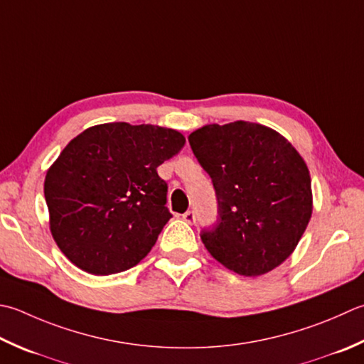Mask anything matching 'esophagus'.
<instances>
[{"instance_id":"34e87169","label":"esophagus","mask_w":364,"mask_h":364,"mask_svg":"<svg viewBox=\"0 0 364 364\" xmlns=\"http://www.w3.org/2000/svg\"><path fill=\"white\" fill-rule=\"evenodd\" d=\"M183 219L186 220L188 224H194V223H196V213L189 210V211L184 213V215H183Z\"/></svg>"}]
</instances>
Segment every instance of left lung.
Masks as SVG:
<instances>
[{
  "label": "left lung",
  "instance_id": "obj_1",
  "mask_svg": "<svg viewBox=\"0 0 364 364\" xmlns=\"http://www.w3.org/2000/svg\"><path fill=\"white\" fill-rule=\"evenodd\" d=\"M210 175L218 218L200 238L225 268L260 276L295 251L312 213L311 176L303 158L267 126L235 121L189 135Z\"/></svg>",
  "mask_w": 364,
  "mask_h": 364
}]
</instances>
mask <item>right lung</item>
I'll list each match as a JSON object with an SVG mask.
<instances>
[{
  "label": "right lung",
  "mask_w": 364,
  "mask_h": 364,
  "mask_svg": "<svg viewBox=\"0 0 364 364\" xmlns=\"http://www.w3.org/2000/svg\"><path fill=\"white\" fill-rule=\"evenodd\" d=\"M186 144L166 127L127 123L78 134L48 168L44 196L50 230L63 254L83 272H126L151 251L172 218L164 161Z\"/></svg>",
  "instance_id": "obj_1"
}]
</instances>
